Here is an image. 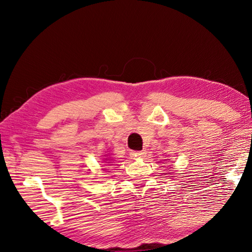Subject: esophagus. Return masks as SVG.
I'll list each match as a JSON object with an SVG mask.
<instances>
[{
  "label": "esophagus",
  "mask_w": 252,
  "mask_h": 252,
  "mask_svg": "<svg viewBox=\"0 0 252 252\" xmlns=\"http://www.w3.org/2000/svg\"><path fill=\"white\" fill-rule=\"evenodd\" d=\"M144 154H145L144 151H131L130 157L131 158H142V157H144Z\"/></svg>",
  "instance_id": "esophagus-1"
}]
</instances>
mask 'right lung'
I'll use <instances>...</instances> for the list:
<instances>
[{"label": "right lung", "mask_w": 252, "mask_h": 252, "mask_svg": "<svg viewBox=\"0 0 252 252\" xmlns=\"http://www.w3.org/2000/svg\"><path fill=\"white\" fill-rule=\"evenodd\" d=\"M104 160H106V161H110V160H109V158H104ZM108 163H109V162H108Z\"/></svg>", "instance_id": "add662e5"}]
</instances>
